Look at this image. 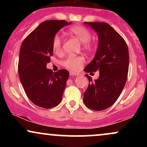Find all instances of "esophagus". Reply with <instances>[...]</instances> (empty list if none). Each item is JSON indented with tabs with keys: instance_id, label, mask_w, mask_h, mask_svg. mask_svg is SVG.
<instances>
[{
	"instance_id": "obj_1",
	"label": "esophagus",
	"mask_w": 147,
	"mask_h": 147,
	"mask_svg": "<svg viewBox=\"0 0 147 147\" xmlns=\"http://www.w3.org/2000/svg\"><path fill=\"white\" fill-rule=\"evenodd\" d=\"M70 75L71 76H77L78 75V73H77V72H70Z\"/></svg>"
}]
</instances>
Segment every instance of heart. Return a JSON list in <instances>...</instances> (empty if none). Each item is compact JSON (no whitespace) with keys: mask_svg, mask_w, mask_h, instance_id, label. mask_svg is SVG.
<instances>
[{"mask_svg":"<svg viewBox=\"0 0 147 147\" xmlns=\"http://www.w3.org/2000/svg\"><path fill=\"white\" fill-rule=\"evenodd\" d=\"M70 32L75 35L82 43H84V47L88 50H90L93 48L94 43L91 41L92 33L86 28L78 25L72 27ZM62 45L63 39L59 35L56 34L54 36L52 41V46L54 52L57 54H60L62 52ZM85 63V59L82 56H69L63 61V65L65 68L71 71H78Z\"/></svg>","mask_w":147,"mask_h":147,"instance_id":"b5f03b06","label":"heart"}]
</instances>
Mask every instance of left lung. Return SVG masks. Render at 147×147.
Here are the masks:
<instances>
[{
	"mask_svg": "<svg viewBox=\"0 0 147 147\" xmlns=\"http://www.w3.org/2000/svg\"><path fill=\"white\" fill-rule=\"evenodd\" d=\"M97 32L99 44L93 60L84 68L86 72H99V78L89 83L84 95L88 109L103 111L111 107L122 93L127 80L129 49L126 41L110 25L103 22H85Z\"/></svg>",
	"mask_w": 147,
	"mask_h": 147,
	"instance_id": "obj_1",
	"label": "left lung"
}]
</instances>
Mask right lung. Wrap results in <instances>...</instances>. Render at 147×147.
Segmentation results:
<instances>
[{
    "label": "right lung",
    "instance_id": "1",
    "mask_svg": "<svg viewBox=\"0 0 147 147\" xmlns=\"http://www.w3.org/2000/svg\"><path fill=\"white\" fill-rule=\"evenodd\" d=\"M71 23L64 20L45 21L22 43L18 59V75L28 98L35 105L50 109L61 102L69 72L46 68L53 49L52 41L57 32Z\"/></svg>",
    "mask_w": 147,
    "mask_h": 147
}]
</instances>
